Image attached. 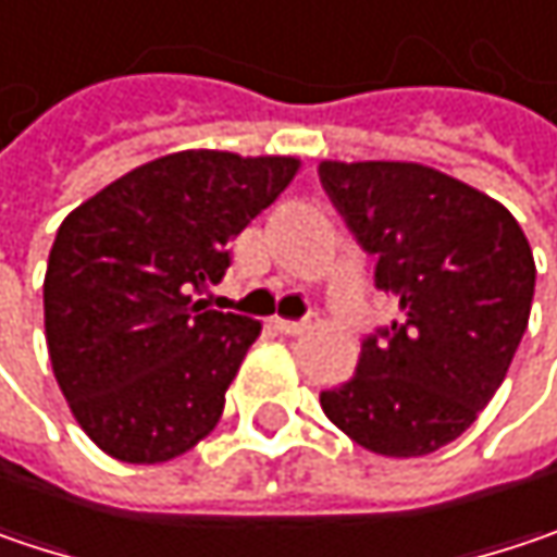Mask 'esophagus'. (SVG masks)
I'll return each mask as SVG.
<instances>
[{
    "label": "esophagus",
    "instance_id": "1",
    "mask_svg": "<svg viewBox=\"0 0 557 557\" xmlns=\"http://www.w3.org/2000/svg\"><path fill=\"white\" fill-rule=\"evenodd\" d=\"M272 323H275V330H278L282 336H300V333L307 330L304 320H282V317H275Z\"/></svg>",
    "mask_w": 557,
    "mask_h": 557
}]
</instances>
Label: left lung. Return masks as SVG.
Segmentation results:
<instances>
[{
  "label": "left lung",
  "instance_id": "obj_1",
  "mask_svg": "<svg viewBox=\"0 0 557 557\" xmlns=\"http://www.w3.org/2000/svg\"><path fill=\"white\" fill-rule=\"evenodd\" d=\"M320 183L403 310L320 406L371 454H434L507 377L536 288L530 240L492 196L424 164L323 161Z\"/></svg>",
  "mask_w": 557,
  "mask_h": 557
}]
</instances>
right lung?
Listing matches in <instances>:
<instances>
[{
	"instance_id": "1",
	"label": "right lung",
	"mask_w": 557,
	"mask_h": 557,
	"mask_svg": "<svg viewBox=\"0 0 557 557\" xmlns=\"http://www.w3.org/2000/svg\"><path fill=\"white\" fill-rule=\"evenodd\" d=\"M298 168L282 154L189 148L65 215L44 278L47 348L72 416L103 454L168 462L219 424L262 326L196 295L224 278L227 244Z\"/></svg>"
}]
</instances>
